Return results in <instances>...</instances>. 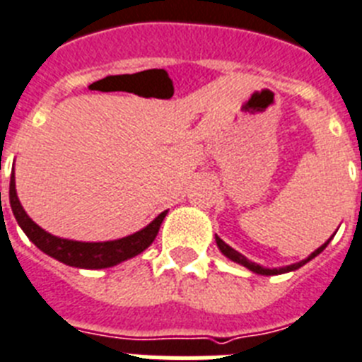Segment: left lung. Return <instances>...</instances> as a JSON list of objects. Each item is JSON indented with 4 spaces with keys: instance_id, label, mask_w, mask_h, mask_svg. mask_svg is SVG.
I'll return each instance as SVG.
<instances>
[{
    "instance_id": "1",
    "label": "left lung",
    "mask_w": 362,
    "mask_h": 362,
    "mask_svg": "<svg viewBox=\"0 0 362 362\" xmlns=\"http://www.w3.org/2000/svg\"><path fill=\"white\" fill-rule=\"evenodd\" d=\"M333 235H335V233H333ZM333 235L328 238V240L325 242V244H322V246L317 247V250L313 251L312 255L308 257V259L300 260V262L290 264V266H282V268H264V266H260V264H255V262H251V260H247L246 257L242 255V253H238L237 250H233V247H231V246H228V244H226V242L222 240V238H220V237H216V235H215V240H216V246H218V250L222 251V255L228 257L229 260H233V262L240 264V266L247 268V269H250V272L257 273V275H266V276H268V275H282V273L295 272V269H298V268H300V266H304V264L310 262V260H312V259H315V257L319 255V253H322V251H325V247L328 246L329 240H332V238H333Z\"/></svg>"
}]
</instances>
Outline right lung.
Here are the masks:
<instances>
[{"instance_id":"right-lung-1","label":"right lung","mask_w":362,"mask_h":362,"mask_svg":"<svg viewBox=\"0 0 362 362\" xmlns=\"http://www.w3.org/2000/svg\"><path fill=\"white\" fill-rule=\"evenodd\" d=\"M8 200H11L12 213L23 233L29 237L37 250H42L45 255L59 260V262L72 266V268L81 269H103L111 268L116 264L124 262L127 259L140 255L142 251L153 244V240L158 235V229L162 226L163 218L168 211H162L156 216L151 224L136 231V233L129 235V237L118 238V240H107V242H80V240H69V238H59L54 235L47 233L45 229L40 226L25 213L21 206L18 193H16V177L14 173L11 175V189H8Z\"/></svg>"}]
</instances>
